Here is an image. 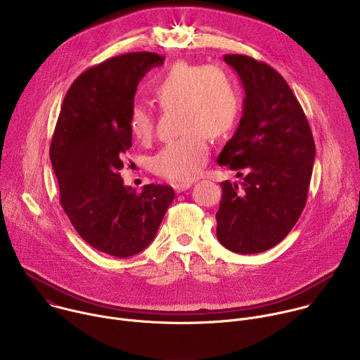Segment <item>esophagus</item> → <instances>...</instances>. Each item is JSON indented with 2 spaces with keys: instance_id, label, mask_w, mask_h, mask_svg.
<instances>
[{
  "instance_id": "34e87169",
  "label": "esophagus",
  "mask_w": 360,
  "mask_h": 360,
  "mask_svg": "<svg viewBox=\"0 0 360 360\" xmlns=\"http://www.w3.org/2000/svg\"><path fill=\"white\" fill-rule=\"evenodd\" d=\"M192 186V182H179V184H172V188L175 189L176 193H181Z\"/></svg>"
}]
</instances>
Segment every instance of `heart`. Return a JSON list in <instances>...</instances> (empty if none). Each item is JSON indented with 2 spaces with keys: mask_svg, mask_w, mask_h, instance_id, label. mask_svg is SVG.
Returning <instances> with one entry per match:
<instances>
[{
  "mask_svg": "<svg viewBox=\"0 0 360 360\" xmlns=\"http://www.w3.org/2000/svg\"><path fill=\"white\" fill-rule=\"evenodd\" d=\"M164 110L178 107L179 131L152 158V169L172 182H188L202 171L210 155L208 136L221 138L232 131L240 112V98L232 75L218 65L174 64L152 88ZM128 127L135 139L146 142L155 131V118L145 104H134Z\"/></svg>",
  "mask_w": 360,
  "mask_h": 360,
  "instance_id": "1",
  "label": "heart"
}]
</instances>
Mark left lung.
Wrapping results in <instances>:
<instances>
[{"label": "left lung", "mask_w": 360, "mask_h": 360, "mask_svg": "<svg viewBox=\"0 0 360 360\" xmlns=\"http://www.w3.org/2000/svg\"><path fill=\"white\" fill-rule=\"evenodd\" d=\"M224 60L236 71L245 99L238 129L217 161L243 181L221 184L217 236L235 253H261L292 231L304 208L315 141L299 101L279 72L246 56Z\"/></svg>", "instance_id": "8db88e82"}]
</instances>
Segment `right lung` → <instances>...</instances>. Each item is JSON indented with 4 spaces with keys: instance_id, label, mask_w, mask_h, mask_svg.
I'll return each instance as SVG.
<instances>
[{
    "instance_id": "add662e5",
    "label": "right lung",
    "mask_w": 360,
    "mask_h": 360,
    "mask_svg": "<svg viewBox=\"0 0 360 360\" xmlns=\"http://www.w3.org/2000/svg\"><path fill=\"white\" fill-rule=\"evenodd\" d=\"M153 53L110 58L70 86L51 141L49 158L61 205L78 235L117 258L143 250L155 238L175 198L168 185H124L120 169L132 146L128 118L139 81L164 64Z\"/></svg>"
}]
</instances>
